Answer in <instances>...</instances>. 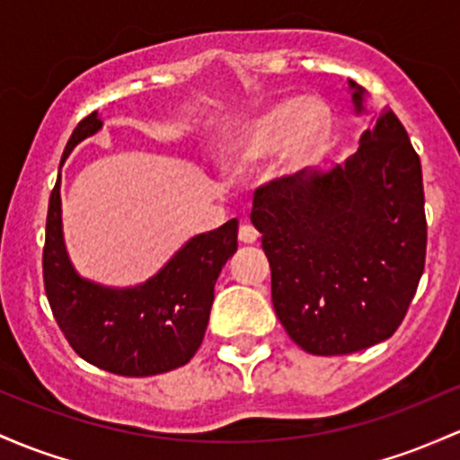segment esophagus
<instances>
[{
  "instance_id": "1",
  "label": "esophagus",
  "mask_w": 460,
  "mask_h": 460,
  "mask_svg": "<svg viewBox=\"0 0 460 460\" xmlns=\"http://www.w3.org/2000/svg\"><path fill=\"white\" fill-rule=\"evenodd\" d=\"M257 235L260 234H257L251 225H242L238 231V240L242 242V244H253V242H257Z\"/></svg>"
}]
</instances>
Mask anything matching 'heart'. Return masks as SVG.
<instances>
[{
	"label": "heart",
	"mask_w": 460,
	"mask_h": 460,
	"mask_svg": "<svg viewBox=\"0 0 460 460\" xmlns=\"http://www.w3.org/2000/svg\"><path fill=\"white\" fill-rule=\"evenodd\" d=\"M325 141V122L310 104L296 98L279 100L234 128L222 146V159L242 170L281 150L288 170L312 164Z\"/></svg>",
	"instance_id": "obj_1"
}]
</instances>
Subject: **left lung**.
I'll use <instances>...</instances> for the list:
<instances>
[{
    "label": "left lung",
    "instance_id": "left-lung-1",
    "mask_svg": "<svg viewBox=\"0 0 460 460\" xmlns=\"http://www.w3.org/2000/svg\"><path fill=\"white\" fill-rule=\"evenodd\" d=\"M347 83L353 113L369 118L356 153L342 165L266 185L251 209L277 319L316 356L391 338L426 261L421 161L397 115L373 109L371 95Z\"/></svg>",
    "mask_w": 460,
    "mask_h": 460
}]
</instances>
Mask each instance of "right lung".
Here are the masks:
<instances>
[{
  "label": "right lung",
  "mask_w": 460,
  "mask_h": 460,
  "mask_svg": "<svg viewBox=\"0 0 460 460\" xmlns=\"http://www.w3.org/2000/svg\"><path fill=\"white\" fill-rule=\"evenodd\" d=\"M98 111L74 128L63 161L102 130ZM238 249V220L194 235L146 281L104 286L80 275L65 246L60 174L45 225V295L58 327L83 360L118 376L146 377L179 369L203 342L214 286Z\"/></svg>",
  "instance_id": "right-lung-1"
}]
</instances>
